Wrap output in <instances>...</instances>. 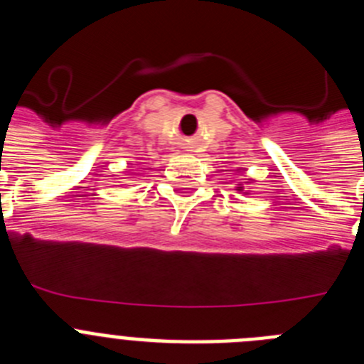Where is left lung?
<instances>
[{"label": "left lung", "mask_w": 364, "mask_h": 364, "mask_svg": "<svg viewBox=\"0 0 364 364\" xmlns=\"http://www.w3.org/2000/svg\"><path fill=\"white\" fill-rule=\"evenodd\" d=\"M242 189H244V188H239V191H242Z\"/></svg>", "instance_id": "8db88e82"}]
</instances>
